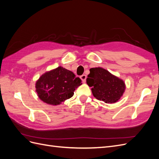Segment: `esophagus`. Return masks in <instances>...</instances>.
Returning a JSON list of instances; mask_svg holds the SVG:
<instances>
[{"mask_svg": "<svg viewBox=\"0 0 159 159\" xmlns=\"http://www.w3.org/2000/svg\"><path fill=\"white\" fill-rule=\"evenodd\" d=\"M80 78H81V80H82L83 82L85 83V81H86V78H87V76H86V75H85V74H83L82 75H81Z\"/></svg>", "mask_w": 159, "mask_h": 159, "instance_id": "1", "label": "esophagus"}]
</instances>
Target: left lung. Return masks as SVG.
Masks as SVG:
<instances>
[{"instance_id": "1", "label": "left lung", "mask_w": 159, "mask_h": 159, "mask_svg": "<svg viewBox=\"0 0 159 159\" xmlns=\"http://www.w3.org/2000/svg\"><path fill=\"white\" fill-rule=\"evenodd\" d=\"M89 71L86 82L91 87L94 97L106 103L117 102L125 89L124 81L102 68H91Z\"/></svg>"}]
</instances>
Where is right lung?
<instances>
[{
	"label": "right lung",
	"instance_id": "1",
	"mask_svg": "<svg viewBox=\"0 0 159 159\" xmlns=\"http://www.w3.org/2000/svg\"><path fill=\"white\" fill-rule=\"evenodd\" d=\"M81 84L80 78L73 72L59 66L40 76L36 83V91L43 102L57 105L71 98Z\"/></svg>",
	"mask_w": 159,
	"mask_h": 159
}]
</instances>
